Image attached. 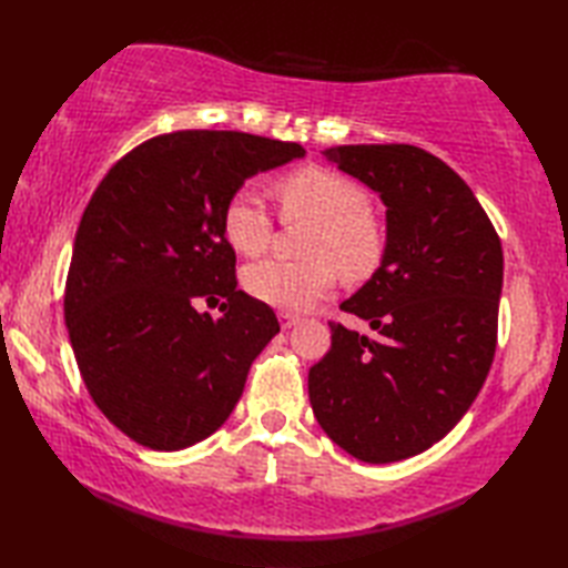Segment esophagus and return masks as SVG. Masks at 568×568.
<instances>
[{
    "instance_id": "34e87169",
    "label": "esophagus",
    "mask_w": 568,
    "mask_h": 568,
    "mask_svg": "<svg viewBox=\"0 0 568 568\" xmlns=\"http://www.w3.org/2000/svg\"><path fill=\"white\" fill-rule=\"evenodd\" d=\"M277 322H281L283 329H291L300 322L297 315H291V312H277Z\"/></svg>"
}]
</instances>
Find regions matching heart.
<instances>
[{
    "label": "heart",
    "instance_id": "obj_1",
    "mask_svg": "<svg viewBox=\"0 0 568 568\" xmlns=\"http://www.w3.org/2000/svg\"><path fill=\"white\" fill-rule=\"evenodd\" d=\"M285 220L312 222L303 263L265 258L244 271L251 297L283 312H303L327 295L336 271L366 281L383 261L385 232L368 210V192L329 168L307 165L277 180ZM224 239L241 256H258L271 239V214L256 190L241 187L224 204Z\"/></svg>",
    "mask_w": 568,
    "mask_h": 568
}]
</instances>
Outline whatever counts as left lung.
Listing matches in <instances>:
<instances>
[{"label":"left lung","mask_w":568,"mask_h":568,"mask_svg":"<svg viewBox=\"0 0 568 568\" xmlns=\"http://www.w3.org/2000/svg\"><path fill=\"white\" fill-rule=\"evenodd\" d=\"M322 153L381 197L385 253L342 303L378 336L329 324V354L310 368V405L358 462H403L444 439L484 388L496 354L500 239L437 155L403 143Z\"/></svg>","instance_id":"obj_1"}]
</instances>
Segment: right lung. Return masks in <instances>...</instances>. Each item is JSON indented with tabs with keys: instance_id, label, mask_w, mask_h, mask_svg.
I'll return each instance as SVG.
<instances>
[{
	"instance_id": "1",
	"label": "right lung",
	"mask_w": 568,
	"mask_h": 568,
	"mask_svg": "<svg viewBox=\"0 0 568 568\" xmlns=\"http://www.w3.org/2000/svg\"><path fill=\"white\" fill-rule=\"evenodd\" d=\"M303 155L241 131H175L126 153L94 190L72 244L65 324L94 405L129 439L178 452L232 415L281 324L236 291L224 204Z\"/></svg>"
}]
</instances>
